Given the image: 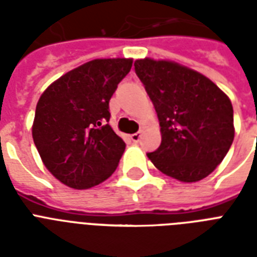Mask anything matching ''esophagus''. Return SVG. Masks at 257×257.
I'll return each mask as SVG.
<instances>
[{"label": "esophagus", "instance_id": "obj_1", "mask_svg": "<svg viewBox=\"0 0 257 257\" xmlns=\"http://www.w3.org/2000/svg\"><path fill=\"white\" fill-rule=\"evenodd\" d=\"M141 131L140 132H137V133H133L132 136H131V139H132L133 143H139V140H140V137H141Z\"/></svg>", "mask_w": 257, "mask_h": 257}]
</instances>
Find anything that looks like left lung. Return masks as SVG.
<instances>
[{
    "label": "left lung",
    "mask_w": 257,
    "mask_h": 257,
    "mask_svg": "<svg viewBox=\"0 0 257 257\" xmlns=\"http://www.w3.org/2000/svg\"><path fill=\"white\" fill-rule=\"evenodd\" d=\"M135 70L160 121L161 144L148 153L164 175L183 183L215 171L235 137L229 97L196 70L168 60L141 58Z\"/></svg>",
    "instance_id": "1"
}]
</instances>
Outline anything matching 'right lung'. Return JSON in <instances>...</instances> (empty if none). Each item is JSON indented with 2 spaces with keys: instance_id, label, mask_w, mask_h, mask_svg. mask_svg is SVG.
Listing matches in <instances>:
<instances>
[{
  "instance_id": "right-lung-1",
  "label": "right lung",
  "mask_w": 257,
  "mask_h": 257,
  "mask_svg": "<svg viewBox=\"0 0 257 257\" xmlns=\"http://www.w3.org/2000/svg\"><path fill=\"white\" fill-rule=\"evenodd\" d=\"M132 58H97L52 82L36 106L32 136L52 175L88 189L116 171L125 143L108 124L109 100Z\"/></svg>"
}]
</instances>
